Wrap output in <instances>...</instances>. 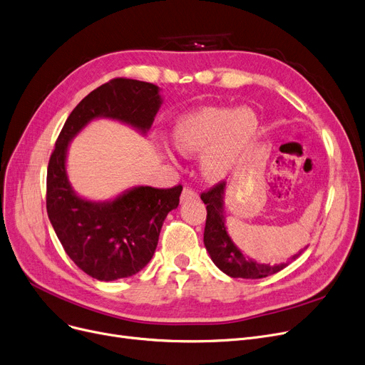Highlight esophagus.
Returning <instances> with one entry per match:
<instances>
[{
    "label": "esophagus",
    "mask_w": 365,
    "mask_h": 365,
    "mask_svg": "<svg viewBox=\"0 0 365 365\" xmlns=\"http://www.w3.org/2000/svg\"><path fill=\"white\" fill-rule=\"evenodd\" d=\"M197 198H198V194L194 191V189L185 187L182 195H180V202H186V201H189V200H197Z\"/></svg>",
    "instance_id": "esophagus-1"
}]
</instances>
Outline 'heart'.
<instances>
[{
  "mask_svg": "<svg viewBox=\"0 0 365 365\" xmlns=\"http://www.w3.org/2000/svg\"><path fill=\"white\" fill-rule=\"evenodd\" d=\"M259 122L247 107H205L182 116L173 126L176 149L187 156L202 152L200 165L205 179H227L247 155Z\"/></svg>",
  "mask_w": 365,
  "mask_h": 365,
  "instance_id": "b5f03b06",
  "label": "heart"
}]
</instances>
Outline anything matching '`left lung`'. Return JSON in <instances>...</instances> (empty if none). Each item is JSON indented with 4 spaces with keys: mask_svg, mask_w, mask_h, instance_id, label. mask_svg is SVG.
<instances>
[{
    "mask_svg": "<svg viewBox=\"0 0 365 365\" xmlns=\"http://www.w3.org/2000/svg\"><path fill=\"white\" fill-rule=\"evenodd\" d=\"M225 187L222 182L212 187L209 192L201 194V200L207 204V219L204 228V246L215 265L230 277L242 279H262L283 270L288 264H259L250 259L235 246L225 225ZM297 255H294L295 258Z\"/></svg>",
    "mask_w": 365,
    "mask_h": 365,
    "instance_id": "obj_1",
    "label": "left lung"
}]
</instances>
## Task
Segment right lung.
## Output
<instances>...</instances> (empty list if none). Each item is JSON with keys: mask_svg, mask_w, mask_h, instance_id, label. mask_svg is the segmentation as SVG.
<instances>
[{"mask_svg": "<svg viewBox=\"0 0 365 365\" xmlns=\"http://www.w3.org/2000/svg\"><path fill=\"white\" fill-rule=\"evenodd\" d=\"M160 92L156 85L133 78H113L92 91L66 120L47 167L51 224L73 262L101 282L134 276L148 265L167 215L178 209L182 186H134L112 200L83 198L68 180V148L97 119L118 120L146 135L163 104Z\"/></svg>", "mask_w": 365, "mask_h": 365, "instance_id": "obj_1", "label": "right lung"}]
</instances>
